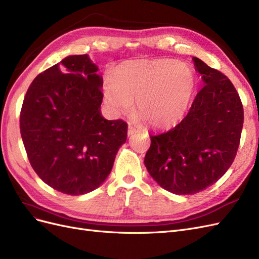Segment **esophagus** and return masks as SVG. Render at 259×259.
<instances>
[{
	"label": "esophagus",
	"mask_w": 259,
	"mask_h": 259,
	"mask_svg": "<svg viewBox=\"0 0 259 259\" xmlns=\"http://www.w3.org/2000/svg\"><path fill=\"white\" fill-rule=\"evenodd\" d=\"M136 133H138V130H137L136 127L133 126V125H130V126H128V131H127L128 136H133L134 134H136Z\"/></svg>",
	"instance_id": "esophagus-1"
}]
</instances>
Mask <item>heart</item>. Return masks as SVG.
I'll return each mask as SVG.
<instances>
[{"label": "heart", "mask_w": 259, "mask_h": 259, "mask_svg": "<svg viewBox=\"0 0 259 259\" xmlns=\"http://www.w3.org/2000/svg\"><path fill=\"white\" fill-rule=\"evenodd\" d=\"M197 75L173 59L127 61L106 76L105 99L114 112L137 111L153 127L175 126L188 112L197 89Z\"/></svg>", "instance_id": "1"}]
</instances>
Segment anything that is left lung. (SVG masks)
Returning <instances> with one entry per match:
<instances>
[{"instance_id":"1","label":"left lung","mask_w":259,"mask_h":259,"mask_svg":"<svg viewBox=\"0 0 259 259\" xmlns=\"http://www.w3.org/2000/svg\"><path fill=\"white\" fill-rule=\"evenodd\" d=\"M203 89L174 128L150 135L145 156L150 176L175 194H194L221 179L236 158L244 112L231 81L201 59L192 58Z\"/></svg>"}]
</instances>
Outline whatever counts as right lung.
Here are the masks:
<instances>
[{"instance_id":"right-lung-1","label":"right lung","mask_w":259,"mask_h":259,"mask_svg":"<svg viewBox=\"0 0 259 259\" xmlns=\"http://www.w3.org/2000/svg\"><path fill=\"white\" fill-rule=\"evenodd\" d=\"M88 55L62 59L30 84L20 111V134L31 166L59 192L95 190L126 142L127 123L101 116L103 77Z\"/></svg>"}]
</instances>
